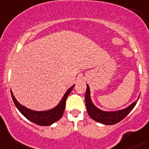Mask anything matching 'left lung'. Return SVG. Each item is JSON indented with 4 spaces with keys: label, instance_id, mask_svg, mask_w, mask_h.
<instances>
[{
    "label": "left lung",
    "instance_id": "obj_1",
    "mask_svg": "<svg viewBox=\"0 0 149 149\" xmlns=\"http://www.w3.org/2000/svg\"><path fill=\"white\" fill-rule=\"evenodd\" d=\"M138 97L137 101L130 104L128 107L122 110L116 111H103L98 108L96 105L93 103L90 96V89L88 85H87V90L85 93V105L87 107V113L89 116L94 121L105 125H114L119 123L121 120L124 119L130 111L134 108L137 102L139 99Z\"/></svg>",
    "mask_w": 149,
    "mask_h": 149
}]
</instances>
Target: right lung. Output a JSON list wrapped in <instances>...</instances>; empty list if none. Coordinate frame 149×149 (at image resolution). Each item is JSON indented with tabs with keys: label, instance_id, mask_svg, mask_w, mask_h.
<instances>
[{
	"label": "right lung",
	"instance_id": "1",
	"mask_svg": "<svg viewBox=\"0 0 149 149\" xmlns=\"http://www.w3.org/2000/svg\"><path fill=\"white\" fill-rule=\"evenodd\" d=\"M74 86L75 85L71 86L66 92L60 103H58V105H57L56 106L51 109V110L46 111H35L30 110L28 107L23 106L17 101V100L14 97L12 90L11 95L15 106L26 119H28L29 121H32L35 124L39 125V126H51L53 123L61 119V117L63 115L64 109H65L66 100L72 91Z\"/></svg>",
	"mask_w": 149,
	"mask_h": 149
}]
</instances>
